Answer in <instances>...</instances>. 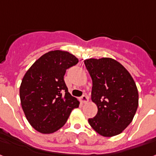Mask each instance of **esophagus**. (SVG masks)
Listing matches in <instances>:
<instances>
[{"instance_id":"1","label":"esophagus","mask_w":156,"mask_h":156,"mask_svg":"<svg viewBox=\"0 0 156 156\" xmlns=\"http://www.w3.org/2000/svg\"><path fill=\"white\" fill-rule=\"evenodd\" d=\"M80 100V102L82 103V104H86V103L88 101V97H87L86 95H83V96H81Z\"/></svg>"}]
</instances>
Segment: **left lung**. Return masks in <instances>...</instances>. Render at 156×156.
Returning <instances> with one entry per match:
<instances>
[{
  "mask_svg": "<svg viewBox=\"0 0 156 156\" xmlns=\"http://www.w3.org/2000/svg\"><path fill=\"white\" fill-rule=\"evenodd\" d=\"M84 64L92 80V100L98 108L88 123L103 136L119 135L132 121L138 108L136 83L128 71L114 59L91 58Z\"/></svg>",
  "mask_w": 156,
  "mask_h": 156,
  "instance_id": "obj_1",
  "label": "left lung"
}]
</instances>
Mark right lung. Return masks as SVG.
Returning <instances> with one entry per match:
<instances>
[{"mask_svg": "<svg viewBox=\"0 0 156 156\" xmlns=\"http://www.w3.org/2000/svg\"><path fill=\"white\" fill-rule=\"evenodd\" d=\"M69 52L50 51L30 67L20 87L21 107L31 126L44 134L53 133L65 124L80 102L69 92L64 76L78 63Z\"/></svg>", "mask_w": 156, "mask_h": 156, "instance_id": "1", "label": "right lung"}]
</instances>
